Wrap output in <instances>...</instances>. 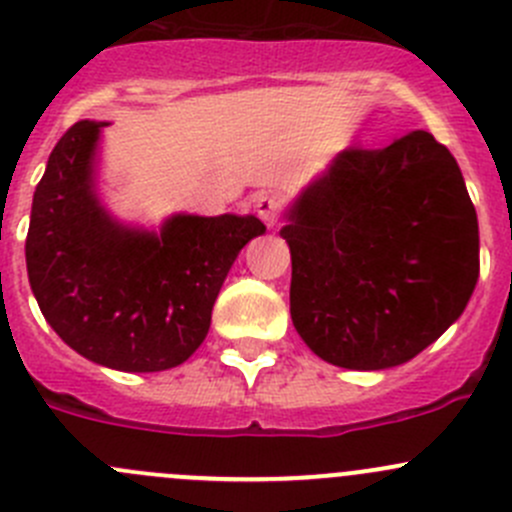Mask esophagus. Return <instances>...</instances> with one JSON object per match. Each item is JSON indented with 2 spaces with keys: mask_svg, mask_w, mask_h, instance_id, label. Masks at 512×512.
Masks as SVG:
<instances>
[{
  "mask_svg": "<svg viewBox=\"0 0 512 512\" xmlns=\"http://www.w3.org/2000/svg\"><path fill=\"white\" fill-rule=\"evenodd\" d=\"M280 210H282V200L272 193H260L255 198V213L260 215V220L267 227H272L280 218Z\"/></svg>",
  "mask_w": 512,
  "mask_h": 512,
  "instance_id": "34e87169",
  "label": "esophagus"
}]
</instances>
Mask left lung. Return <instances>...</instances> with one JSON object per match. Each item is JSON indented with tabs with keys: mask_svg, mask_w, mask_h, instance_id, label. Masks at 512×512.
<instances>
[{
	"mask_svg": "<svg viewBox=\"0 0 512 512\" xmlns=\"http://www.w3.org/2000/svg\"><path fill=\"white\" fill-rule=\"evenodd\" d=\"M287 220L294 329L334 366L376 371L414 359L476 289V208L456 158L426 131L342 151Z\"/></svg>",
	"mask_w": 512,
	"mask_h": 512,
	"instance_id": "8db88e82",
	"label": "left lung"
}]
</instances>
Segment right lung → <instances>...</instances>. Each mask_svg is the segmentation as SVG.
I'll list each match as a JSON object with an SVG mask.
<instances>
[{"label": "right lung", "instance_id": "obj_1", "mask_svg": "<svg viewBox=\"0 0 512 512\" xmlns=\"http://www.w3.org/2000/svg\"><path fill=\"white\" fill-rule=\"evenodd\" d=\"M103 121L61 136L32 203L29 285L74 352L118 371H165L203 344L237 252L262 235L255 215H173L160 232L121 225L96 195Z\"/></svg>", "mask_w": 512, "mask_h": 512}]
</instances>
